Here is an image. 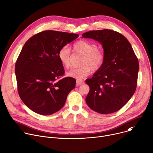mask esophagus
Listing matches in <instances>:
<instances>
[{"instance_id":"esophagus-1","label":"esophagus","mask_w":153,"mask_h":153,"mask_svg":"<svg viewBox=\"0 0 153 153\" xmlns=\"http://www.w3.org/2000/svg\"><path fill=\"white\" fill-rule=\"evenodd\" d=\"M84 84V82L83 81V80H77L76 81V86L77 87H78V86H79L80 85H83Z\"/></svg>"}]
</instances>
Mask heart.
<instances>
[{
  "label": "heart",
  "instance_id": "b5f03b06",
  "mask_svg": "<svg viewBox=\"0 0 153 153\" xmlns=\"http://www.w3.org/2000/svg\"><path fill=\"white\" fill-rule=\"evenodd\" d=\"M73 50L75 52L84 55L82 66L71 69L67 73V76L77 80L84 79L89 76L92 71L100 70L105 61V54L98 49V45L88 41L80 40L73 45ZM59 59L61 63L66 68L71 67V53L68 47L62 48L59 52Z\"/></svg>",
  "mask_w": 153,
  "mask_h": 153
}]
</instances>
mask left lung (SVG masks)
Returning a JSON list of instances; mask_svg holds the SVG:
<instances>
[{"label": "left lung", "mask_w": 153, "mask_h": 153, "mask_svg": "<svg viewBox=\"0 0 153 153\" xmlns=\"http://www.w3.org/2000/svg\"><path fill=\"white\" fill-rule=\"evenodd\" d=\"M82 37L92 38L102 45L104 63L91 79L85 101L88 107L101 114L117 112L126 104L135 91L139 65L126 38L108 29L91 30Z\"/></svg>", "instance_id": "8db88e82"}]
</instances>
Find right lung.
Returning <instances> with one entry per match:
<instances>
[{"instance_id":"add662e5","label":"right lung","mask_w":153,"mask_h":153,"mask_svg":"<svg viewBox=\"0 0 153 153\" xmlns=\"http://www.w3.org/2000/svg\"><path fill=\"white\" fill-rule=\"evenodd\" d=\"M78 34L55 30L39 32L27 40L15 65L18 90L22 102L34 112L49 115L60 110L76 86L65 73L60 50Z\"/></svg>"}]
</instances>
